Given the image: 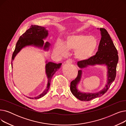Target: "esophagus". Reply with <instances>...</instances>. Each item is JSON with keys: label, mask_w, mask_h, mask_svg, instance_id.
Listing matches in <instances>:
<instances>
[{"label": "esophagus", "mask_w": 126, "mask_h": 126, "mask_svg": "<svg viewBox=\"0 0 126 126\" xmlns=\"http://www.w3.org/2000/svg\"><path fill=\"white\" fill-rule=\"evenodd\" d=\"M72 62H73V61H72V60L71 59H68L66 60V63L68 64H72Z\"/></svg>", "instance_id": "esophagus-1"}]
</instances>
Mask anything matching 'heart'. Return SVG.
<instances>
[{"mask_svg": "<svg viewBox=\"0 0 126 126\" xmlns=\"http://www.w3.org/2000/svg\"><path fill=\"white\" fill-rule=\"evenodd\" d=\"M95 38L84 34L70 35L66 37L64 43L57 41L54 46L55 54L60 57H65L68 50H75V56L80 61L90 59L97 47Z\"/></svg>", "mask_w": 126, "mask_h": 126, "instance_id": "1", "label": "heart"}]
</instances>
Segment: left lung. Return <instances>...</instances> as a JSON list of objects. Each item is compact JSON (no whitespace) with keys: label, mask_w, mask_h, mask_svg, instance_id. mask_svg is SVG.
Masks as SVG:
<instances>
[{"label":"left lung","mask_w":126,"mask_h":126,"mask_svg":"<svg viewBox=\"0 0 126 126\" xmlns=\"http://www.w3.org/2000/svg\"><path fill=\"white\" fill-rule=\"evenodd\" d=\"M100 30L102 37L95 55L92 56L87 61H79L77 64L80 68L96 64L106 65L108 69V82L105 87L98 92L94 94L82 93L78 91L77 88V85L81 80L82 73L81 70H79L78 76L70 83V88L73 95L82 101H89L104 95L110 88L116 77V66L118 61L117 50L107 30L103 28H100Z\"/></svg>","instance_id":"1"}]
</instances>
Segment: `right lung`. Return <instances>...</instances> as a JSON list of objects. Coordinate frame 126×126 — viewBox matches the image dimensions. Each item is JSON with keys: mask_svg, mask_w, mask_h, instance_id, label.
Instances as JSON below:
<instances>
[{"mask_svg": "<svg viewBox=\"0 0 126 126\" xmlns=\"http://www.w3.org/2000/svg\"><path fill=\"white\" fill-rule=\"evenodd\" d=\"M30 28H31L26 30L24 34L20 37L16 43L15 49L14 52H13L12 57V61L14 59L16 55L20 51V50L26 46L32 45L40 48L43 47V45H44V41L43 39H45L47 37L48 31L45 29V28L38 25H32ZM49 46L50 44L48 42H46L43 47L44 49L48 50ZM46 62H47V61H46ZM61 65L62 63L56 64L50 62L46 63L45 65V71L48 78L47 87L42 92V94L39 95L38 96L35 97L34 98L28 97V98L31 99H38L45 95L49 89L51 79L53 75L61 67Z\"/></svg>", "mask_w": 126, "mask_h": 126, "instance_id": "obj_1", "label": "right lung"}]
</instances>
